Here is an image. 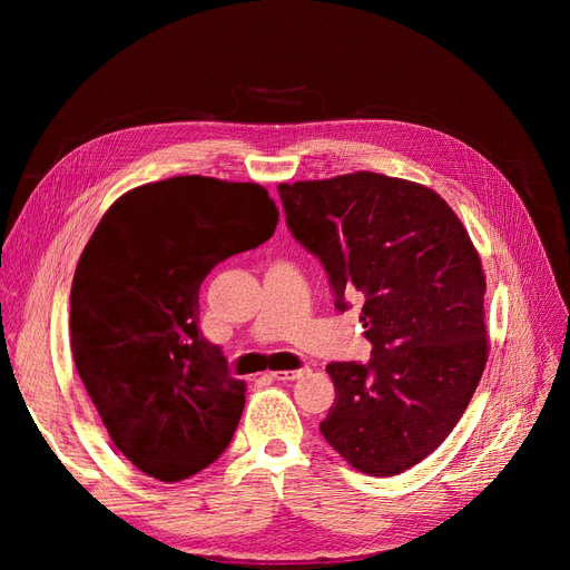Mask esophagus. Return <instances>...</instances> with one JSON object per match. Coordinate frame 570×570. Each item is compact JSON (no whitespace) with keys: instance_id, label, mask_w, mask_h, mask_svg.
Returning a JSON list of instances; mask_svg holds the SVG:
<instances>
[{"instance_id":"1","label":"esophagus","mask_w":570,"mask_h":570,"mask_svg":"<svg viewBox=\"0 0 570 570\" xmlns=\"http://www.w3.org/2000/svg\"><path fill=\"white\" fill-rule=\"evenodd\" d=\"M306 371H273L271 373V377H273V381H283V383H289V381H299V377L304 375Z\"/></svg>"}]
</instances>
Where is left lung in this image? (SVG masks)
Wrapping results in <instances>:
<instances>
[{"label":"left lung","instance_id":"8db88e82","mask_svg":"<svg viewBox=\"0 0 570 570\" xmlns=\"http://www.w3.org/2000/svg\"><path fill=\"white\" fill-rule=\"evenodd\" d=\"M287 228L318 256L335 308L361 299L368 364H327L321 423L352 469L387 478L435 452L488 364L485 273L463 223L433 189L381 174L281 183Z\"/></svg>","mask_w":570,"mask_h":570}]
</instances>
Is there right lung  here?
<instances>
[{
  "label": "right lung",
  "instance_id": "right-lung-1",
  "mask_svg": "<svg viewBox=\"0 0 570 570\" xmlns=\"http://www.w3.org/2000/svg\"><path fill=\"white\" fill-rule=\"evenodd\" d=\"M256 183L176 176L118 197L85 245L71 287V350L118 452L178 482L214 463L245 409V381L199 333V285L275 233Z\"/></svg>",
  "mask_w": 570,
  "mask_h": 570
}]
</instances>
